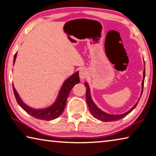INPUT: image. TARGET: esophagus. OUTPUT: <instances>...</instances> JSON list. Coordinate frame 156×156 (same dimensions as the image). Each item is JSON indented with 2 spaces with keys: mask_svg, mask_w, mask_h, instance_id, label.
I'll use <instances>...</instances> for the list:
<instances>
[{
  "mask_svg": "<svg viewBox=\"0 0 156 156\" xmlns=\"http://www.w3.org/2000/svg\"><path fill=\"white\" fill-rule=\"evenodd\" d=\"M88 75V71L84 68H81L80 71V77L81 80L86 78Z\"/></svg>",
  "mask_w": 156,
  "mask_h": 156,
  "instance_id": "1",
  "label": "esophagus"
}]
</instances>
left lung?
<instances>
[{"instance_id":"1","label":"left lung","mask_w":156,"mask_h":156,"mask_svg":"<svg viewBox=\"0 0 156 156\" xmlns=\"http://www.w3.org/2000/svg\"><path fill=\"white\" fill-rule=\"evenodd\" d=\"M144 64L145 65L144 61ZM144 78H145V69L143 71V80H142V91H141V95H140V98H141L142 92H143V88H144ZM84 85L86 86V101H87V104L89 108V111L91 113V114L93 115L94 117H95L96 119H99V120L103 121V122H112V121H117L119 120V119H121L124 117L125 116H126L127 115L129 114L135 108H136V106L137 105V103H138L139 100L137 101V103L135 104V105L132 107V108L128 111L126 113H124L123 114H120V115H111V114H108L106 113V112H104L103 111H101L100 108H99L98 106H97L96 104L94 103V101H93L91 98V95H90V87H89V85L87 82L84 83Z\"/></svg>"}]
</instances>
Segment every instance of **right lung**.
Wrapping results in <instances>:
<instances>
[{
  "label": "right lung",
  "instance_id": "add662e5",
  "mask_svg": "<svg viewBox=\"0 0 156 156\" xmlns=\"http://www.w3.org/2000/svg\"><path fill=\"white\" fill-rule=\"evenodd\" d=\"M16 55L17 53L15 54L14 57V63L15 61H16ZM80 76H79V72L77 71V72L74 73L70 76H69L67 80L63 82L59 92H58L57 98L54 103L50 106L45 108L36 109L27 106L26 104H25L21 98H20L14 85L13 90L18 104L25 112H27L31 116L34 117V118L42 119V120L49 121L57 118L63 113V111H64L66 101H67L69 93H70V90L74 87V86L76 83H80Z\"/></svg>",
  "mask_w": 156,
  "mask_h": 156
}]
</instances>
